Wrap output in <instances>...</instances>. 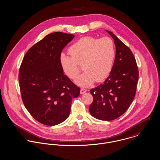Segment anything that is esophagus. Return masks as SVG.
<instances>
[{"label": "esophagus", "instance_id": "obj_1", "mask_svg": "<svg viewBox=\"0 0 160 160\" xmlns=\"http://www.w3.org/2000/svg\"><path fill=\"white\" fill-rule=\"evenodd\" d=\"M86 92H87V90H86V89H85V88H81L80 93H81V95H82V94L85 93Z\"/></svg>", "mask_w": 160, "mask_h": 160}]
</instances>
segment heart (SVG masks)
Instances as JSON below:
<instances>
[{
	"mask_svg": "<svg viewBox=\"0 0 160 160\" xmlns=\"http://www.w3.org/2000/svg\"><path fill=\"white\" fill-rule=\"evenodd\" d=\"M72 57L62 53L59 58L61 68L68 77L75 79L79 70L78 63H83L85 72L79 76L75 83L88 87L95 81L101 82L111 73L115 58V47L108 37L98 39L84 37L73 44L69 48Z\"/></svg>",
	"mask_w": 160,
	"mask_h": 160,
	"instance_id": "heart-1",
	"label": "heart"
}]
</instances>
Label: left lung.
<instances>
[{"instance_id": "obj_1", "label": "left lung", "mask_w": 160, "mask_h": 160, "mask_svg": "<svg viewBox=\"0 0 160 160\" xmlns=\"http://www.w3.org/2000/svg\"><path fill=\"white\" fill-rule=\"evenodd\" d=\"M116 45V57L109 76L98 86L90 90L93 101L90 114L109 121L124 114L130 107L136 91L139 72L133 54L128 47L111 32L106 30Z\"/></svg>"}]
</instances>
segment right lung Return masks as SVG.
Returning <instances> with one entry per match:
<instances>
[{
    "mask_svg": "<svg viewBox=\"0 0 160 160\" xmlns=\"http://www.w3.org/2000/svg\"><path fill=\"white\" fill-rule=\"evenodd\" d=\"M74 35L53 32L33 45L26 52L19 73L23 103L38 122L54 126L70 115L72 99L80 88L63 74L59 58Z\"/></svg>",
    "mask_w": 160,
    "mask_h": 160,
    "instance_id": "1",
    "label": "right lung"
}]
</instances>
